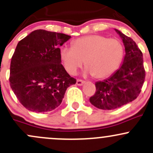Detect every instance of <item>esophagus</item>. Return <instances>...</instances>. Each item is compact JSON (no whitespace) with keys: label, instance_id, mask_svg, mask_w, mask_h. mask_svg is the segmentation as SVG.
<instances>
[{"label":"esophagus","instance_id":"34e87169","mask_svg":"<svg viewBox=\"0 0 153 153\" xmlns=\"http://www.w3.org/2000/svg\"><path fill=\"white\" fill-rule=\"evenodd\" d=\"M83 83H84V81H83V80H77L76 84L78 85H82L83 84Z\"/></svg>","mask_w":153,"mask_h":153}]
</instances>
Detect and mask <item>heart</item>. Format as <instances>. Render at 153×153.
Segmentation results:
<instances>
[{
    "instance_id": "1",
    "label": "heart",
    "mask_w": 153,
    "mask_h": 153,
    "mask_svg": "<svg viewBox=\"0 0 153 153\" xmlns=\"http://www.w3.org/2000/svg\"><path fill=\"white\" fill-rule=\"evenodd\" d=\"M123 55V44L119 40L100 35L78 38L73 41L72 48L64 46L59 51L60 59L68 73L75 75L84 62L85 75L99 79L115 73L121 65Z\"/></svg>"
}]
</instances>
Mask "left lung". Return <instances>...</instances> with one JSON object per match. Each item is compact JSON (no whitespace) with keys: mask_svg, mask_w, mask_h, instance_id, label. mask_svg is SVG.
Listing matches in <instances>:
<instances>
[{"mask_svg":"<svg viewBox=\"0 0 153 153\" xmlns=\"http://www.w3.org/2000/svg\"><path fill=\"white\" fill-rule=\"evenodd\" d=\"M115 30L125 47L123 64L108 78L96 82L97 91L89 99L92 105L105 110L119 108L137 99L145 78L143 56L137 43L118 30Z\"/></svg>","mask_w":153,"mask_h":153,"instance_id":"obj_1","label":"left lung"}]
</instances>
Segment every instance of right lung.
<instances>
[{
  "mask_svg": "<svg viewBox=\"0 0 153 153\" xmlns=\"http://www.w3.org/2000/svg\"><path fill=\"white\" fill-rule=\"evenodd\" d=\"M71 36L36 30L18 43L11 58L10 85L20 103L35 112L58 107L76 80L61 64L59 46Z\"/></svg>",
  "mask_w": 153,
  "mask_h": 153,
  "instance_id": "1",
  "label": "right lung"
}]
</instances>
